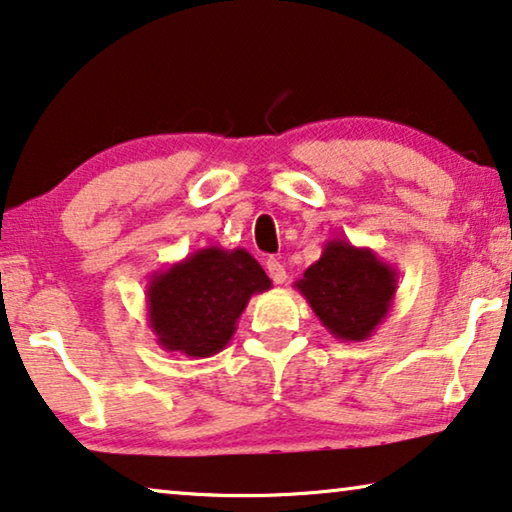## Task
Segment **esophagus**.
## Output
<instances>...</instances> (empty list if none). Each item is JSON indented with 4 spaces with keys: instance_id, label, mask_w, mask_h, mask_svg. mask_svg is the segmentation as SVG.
<instances>
[{
    "instance_id": "34e87169",
    "label": "esophagus",
    "mask_w": 512,
    "mask_h": 512,
    "mask_svg": "<svg viewBox=\"0 0 512 512\" xmlns=\"http://www.w3.org/2000/svg\"><path fill=\"white\" fill-rule=\"evenodd\" d=\"M266 271H269V276H271V280L276 285H283L285 280H287V271H285V266L278 262V259H266Z\"/></svg>"
}]
</instances>
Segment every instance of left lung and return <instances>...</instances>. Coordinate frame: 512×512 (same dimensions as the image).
Returning <instances> with one entry per match:
<instances>
[{"instance_id": "8db88e82", "label": "left lung", "mask_w": 512, "mask_h": 512, "mask_svg": "<svg viewBox=\"0 0 512 512\" xmlns=\"http://www.w3.org/2000/svg\"><path fill=\"white\" fill-rule=\"evenodd\" d=\"M399 273L371 248L331 239L294 287L338 341H366L390 313Z\"/></svg>"}]
</instances>
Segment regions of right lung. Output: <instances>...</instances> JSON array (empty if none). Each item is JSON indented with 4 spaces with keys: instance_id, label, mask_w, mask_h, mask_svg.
I'll return each mask as SVG.
<instances>
[{
    "instance_id": "add662e5",
    "label": "right lung",
    "mask_w": 512,
    "mask_h": 512,
    "mask_svg": "<svg viewBox=\"0 0 512 512\" xmlns=\"http://www.w3.org/2000/svg\"><path fill=\"white\" fill-rule=\"evenodd\" d=\"M266 290L271 280L248 250L201 248L150 276L148 327L162 350L211 357L232 341L250 297Z\"/></svg>"
}]
</instances>
